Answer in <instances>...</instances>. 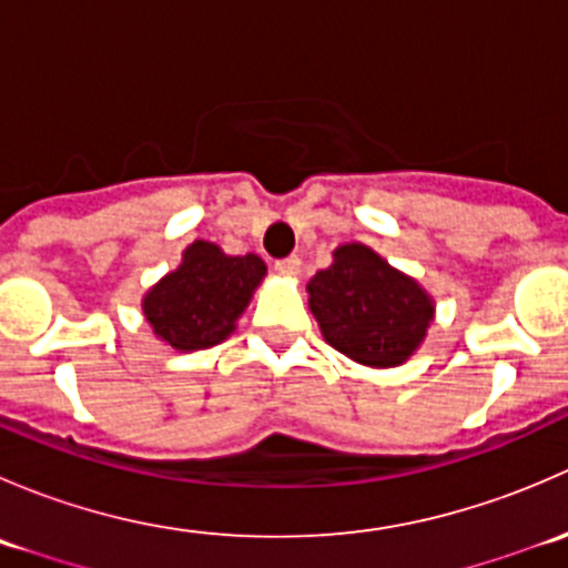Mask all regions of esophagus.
Here are the masks:
<instances>
[{"mask_svg":"<svg viewBox=\"0 0 568 568\" xmlns=\"http://www.w3.org/2000/svg\"><path fill=\"white\" fill-rule=\"evenodd\" d=\"M274 268H277L280 274H285V277H294V274H300L302 268V261L296 255H288V257H280L277 263H274Z\"/></svg>","mask_w":568,"mask_h":568,"instance_id":"1","label":"esophagus"}]
</instances>
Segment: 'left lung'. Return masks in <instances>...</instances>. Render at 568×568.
Masks as SVG:
<instances>
[{"mask_svg": "<svg viewBox=\"0 0 568 568\" xmlns=\"http://www.w3.org/2000/svg\"><path fill=\"white\" fill-rule=\"evenodd\" d=\"M324 341L374 368L400 365L426 337L434 305L426 291L365 244H343L307 283Z\"/></svg>", "mask_w": 568, "mask_h": 568, "instance_id": "1", "label": "left lung"}]
</instances>
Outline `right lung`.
<instances>
[{
	"label": "right lung",
	"instance_id": "right-lung-1",
	"mask_svg": "<svg viewBox=\"0 0 568 568\" xmlns=\"http://www.w3.org/2000/svg\"><path fill=\"white\" fill-rule=\"evenodd\" d=\"M266 274L257 255H225L216 244L194 242L183 263L148 291V324L178 352L209 348L236 329L252 291Z\"/></svg>",
	"mask_w": 568,
	"mask_h": 568
}]
</instances>
